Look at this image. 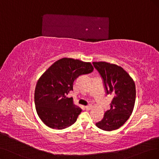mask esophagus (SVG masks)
Returning a JSON list of instances; mask_svg holds the SVG:
<instances>
[{
	"label": "esophagus",
	"instance_id": "obj_1",
	"mask_svg": "<svg viewBox=\"0 0 159 159\" xmlns=\"http://www.w3.org/2000/svg\"><path fill=\"white\" fill-rule=\"evenodd\" d=\"M92 108V105H87V106H86V107H85V109H86V110H87V111H89V110H90Z\"/></svg>",
	"mask_w": 159,
	"mask_h": 159
}]
</instances>
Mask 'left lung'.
I'll return each instance as SVG.
<instances>
[{"label": "left lung", "mask_w": 159, "mask_h": 159, "mask_svg": "<svg viewBox=\"0 0 159 159\" xmlns=\"http://www.w3.org/2000/svg\"><path fill=\"white\" fill-rule=\"evenodd\" d=\"M92 63L101 76L106 93L113 96L111 108L96 125L105 131L116 130L132 115L136 101V86L130 76L121 67L105 61Z\"/></svg>", "instance_id": "left-lung-1"}]
</instances>
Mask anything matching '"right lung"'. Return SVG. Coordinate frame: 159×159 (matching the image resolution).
Returning a JSON list of instances; mask_svg holds the SVG:
<instances>
[{
    "label": "right lung",
    "instance_id": "add662e5",
    "mask_svg": "<svg viewBox=\"0 0 159 159\" xmlns=\"http://www.w3.org/2000/svg\"><path fill=\"white\" fill-rule=\"evenodd\" d=\"M93 70L90 62L64 57L40 76L34 90V103L39 118L46 126L62 130L76 122L82 110L67 95L73 91L75 80Z\"/></svg>",
    "mask_w": 159,
    "mask_h": 159
}]
</instances>
